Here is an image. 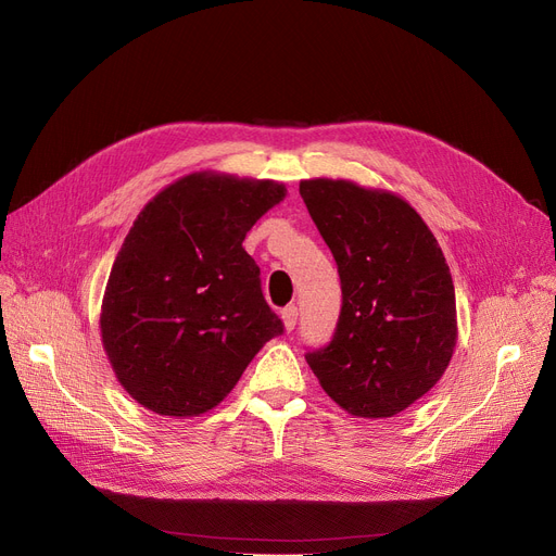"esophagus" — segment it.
I'll use <instances>...</instances> for the list:
<instances>
[{"label":"esophagus","mask_w":556,"mask_h":556,"mask_svg":"<svg viewBox=\"0 0 556 556\" xmlns=\"http://www.w3.org/2000/svg\"><path fill=\"white\" fill-rule=\"evenodd\" d=\"M281 319H283L286 331H293L295 325H298V306H295V304L286 306V308L281 311Z\"/></svg>","instance_id":"obj_1"}]
</instances>
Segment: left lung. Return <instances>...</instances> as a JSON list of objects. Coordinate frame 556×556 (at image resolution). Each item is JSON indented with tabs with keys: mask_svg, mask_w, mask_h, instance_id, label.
Instances as JSON below:
<instances>
[{
	"mask_svg": "<svg viewBox=\"0 0 556 556\" xmlns=\"http://www.w3.org/2000/svg\"><path fill=\"white\" fill-rule=\"evenodd\" d=\"M300 195L342 288L336 333L306 363L349 415L394 417L437 386L453 356L455 288L444 252L390 191L317 178L302 180Z\"/></svg>",
	"mask_w": 556,
	"mask_h": 556,
	"instance_id": "left-lung-1",
	"label": "left lung"
}]
</instances>
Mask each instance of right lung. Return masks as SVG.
<instances>
[{
  "mask_svg": "<svg viewBox=\"0 0 556 556\" xmlns=\"http://www.w3.org/2000/svg\"><path fill=\"white\" fill-rule=\"evenodd\" d=\"M283 195L273 180L204 170L139 212L101 306L108 361L137 403L164 417L207 413L283 333L243 250L245 233Z\"/></svg>",
  "mask_w": 556,
  "mask_h": 556,
  "instance_id": "1",
  "label": "right lung"
}]
</instances>
